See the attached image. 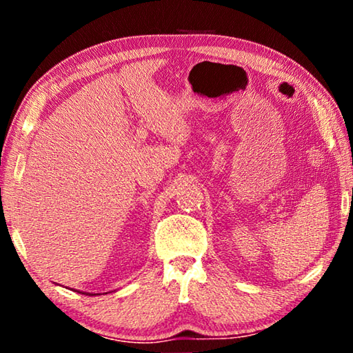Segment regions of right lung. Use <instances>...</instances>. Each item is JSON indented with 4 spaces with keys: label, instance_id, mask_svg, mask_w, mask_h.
I'll list each match as a JSON object with an SVG mask.
<instances>
[{
    "label": "right lung",
    "instance_id": "obj_1",
    "mask_svg": "<svg viewBox=\"0 0 353 353\" xmlns=\"http://www.w3.org/2000/svg\"><path fill=\"white\" fill-rule=\"evenodd\" d=\"M90 296H92V294H90Z\"/></svg>",
    "mask_w": 353,
    "mask_h": 353
}]
</instances>
